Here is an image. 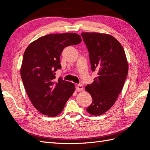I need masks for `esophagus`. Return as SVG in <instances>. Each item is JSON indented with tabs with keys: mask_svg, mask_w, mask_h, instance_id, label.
Listing matches in <instances>:
<instances>
[{
	"mask_svg": "<svg viewBox=\"0 0 150 150\" xmlns=\"http://www.w3.org/2000/svg\"><path fill=\"white\" fill-rule=\"evenodd\" d=\"M83 90H84V87L82 84H78L77 86H76V90L78 91H83Z\"/></svg>",
	"mask_w": 150,
	"mask_h": 150,
	"instance_id": "obj_1",
	"label": "esophagus"
}]
</instances>
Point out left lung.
Returning <instances> with one entry per match:
<instances>
[{
	"instance_id": "obj_1",
	"label": "left lung",
	"mask_w": 150,
	"mask_h": 150,
	"mask_svg": "<svg viewBox=\"0 0 150 150\" xmlns=\"http://www.w3.org/2000/svg\"><path fill=\"white\" fill-rule=\"evenodd\" d=\"M81 35L88 50L91 70L98 72L93 83L85 87L93 99L86 111L101 115L113 106L122 90L128 61L123 47L110 35L86 32Z\"/></svg>"
}]
</instances>
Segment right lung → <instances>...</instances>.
I'll return each instance as SVG.
<instances>
[{"label": "right lung", "mask_w": 150, "mask_h": 150, "mask_svg": "<svg viewBox=\"0 0 150 150\" xmlns=\"http://www.w3.org/2000/svg\"><path fill=\"white\" fill-rule=\"evenodd\" d=\"M82 41L75 33L50 34L31 42L24 53L21 75L31 103L45 115L52 117L62 112L75 91L72 82L56 79L61 68L60 56L64 48Z\"/></svg>", "instance_id": "obj_1"}]
</instances>
